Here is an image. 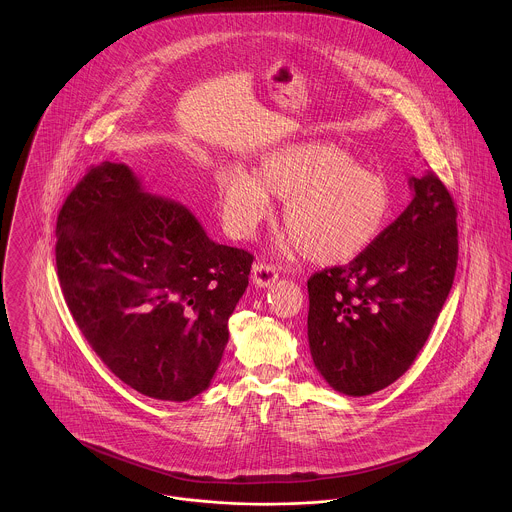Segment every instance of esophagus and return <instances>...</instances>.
Segmentation results:
<instances>
[{
  "label": "esophagus",
  "mask_w": 512,
  "mask_h": 512,
  "mask_svg": "<svg viewBox=\"0 0 512 512\" xmlns=\"http://www.w3.org/2000/svg\"><path fill=\"white\" fill-rule=\"evenodd\" d=\"M279 279V271L273 263H267V261H257L253 265V283L261 288L265 286H271Z\"/></svg>",
  "instance_id": "34e87169"
}]
</instances>
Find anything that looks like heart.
Returning a JSON list of instances; mask_svg holds the SVG:
<instances>
[{
    "label": "heart",
    "mask_w": 512,
    "mask_h": 512,
    "mask_svg": "<svg viewBox=\"0 0 512 512\" xmlns=\"http://www.w3.org/2000/svg\"><path fill=\"white\" fill-rule=\"evenodd\" d=\"M283 198L281 247L336 265L357 257L381 233L391 188L381 172L355 163L334 141H300L265 153L253 174L226 167L216 174V202L231 237L247 239Z\"/></svg>",
    "instance_id": "heart-1"
}]
</instances>
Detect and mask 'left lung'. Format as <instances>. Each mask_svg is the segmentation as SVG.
<instances>
[{"label": "left lung", "instance_id": "1", "mask_svg": "<svg viewBox=\"0 0 512 512\" xmlns=\"http://www.w3.org/2000/svg\"><path fill=\"white\" fill-rule=\"evenodd\" d=\"M412 202L351 263L308 279V343L343 395H373L414 363L454 284L457 210L432 171L408 178Z\"/></svg>", "mask_w": 512, "mask_h": 512}]
</instances>
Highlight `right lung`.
Instances as JSON below:
<instances>
[{"mask_svg": "<svg viewBox=\"0 0 512 512\" xmlns=\"http://www.w3.org/2000/svg\"><path fill=\"white\" fill-rule=\"evenodd\" d=\"M251 263L121 163L92 167L58 212L66 306L108 369L145 397L182 402L210 387Z\"/></svg>", "mask_w": 512, "mask_h": 512, "instance_id": "add662e5", "label": "right lung"}]
</instances>
